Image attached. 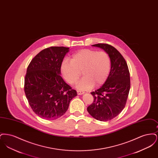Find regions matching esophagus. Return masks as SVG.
Segmentation results:
<instances>
[{"instance_id":"obj_1","label":"esophagus","mask_w":158,"mask_h":158,"mask_svg":"<svg viewBox=\"0 0 158 158\" xmlns=\"http://www.w3.org/2000/svg\"><path fill=\"white\" fill-rule=\"evenodd\" d=\"M77 94L78 95H82V94H83L85 92H83V91H82V90H77Z\"/></svg>"}]
</instances>
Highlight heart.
<instances>
[{
	"instance_id": "1",
	"label": "heart",
	"mask_w": 158,
	"mask_h": 158,
	"mask_svg": "<svg viewBox=\"0 0 158 158\" xmlns=\"http://www.w3.org/2000/svg\"><path fill=\"white\" fill-rule=\"evenodd\" d=\"M111 69V59L105 51L83 49L72 55L70 61L63 60L61 71L69 84H74L81 75L83 77L77 83V88L82 90L92 89L94 85L99 86L106 81Z\"/></svg>"
}]
</instances>
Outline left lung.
<instances>
[{"label": "left lung", "mask_w": 158, "mask_h": 158, "mask_svg": "<svg viewBox=\"0 0 158 158\" xmlns=\"http://www.w3.org/2000/svg\"><path fill=\"white\" fill-rule=\"evenodd\" d=\"M92 45L102 48L109 54L111 70L104 84L90 93L94 102L87 111L96 120L107 121L117 117L125 107L130 89V72L124 58L112 45Z\"/></svg>", "instance_id": "left-lung-1"}]
</instances>
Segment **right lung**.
Wrapping results in <instances>:
<instances>
[{"label":"right lung","instance_id":"obj_1","mask_svg":"<svg viewBox=\"0 0 158 158\" xmlns=\"http://www.w3.org/2000/svg\"><path fill=\"white\" fill-rule=\"evenodd\" d=\"M69 48L50 47L37 54L29 64L24 91L33 111L46 120H55L68 110L77 92L64 81L61 64Z\"/></svg>","mask_w":158,"mask_h":158}]
</instances>
